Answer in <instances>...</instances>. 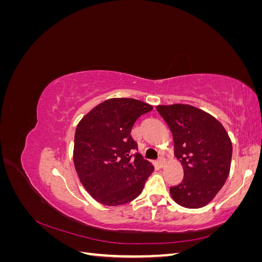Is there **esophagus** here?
<instances>
[{"mask_svg": "<svg viewBox=\"0 0 262 262\" xmlns=\"http://www.w3.org/2000/svg\"><path fill=\"white\" fill-rule=\"evenodd\" d=\"M157 163H158V166H160L161 168H163L164 166H165V164H166V161H165V158H163V157H161V158H158V161H157Z\"/></svg>", "mask_w": 262, "mask_h": 262, "instance_id": "1", "label": "esophagus"}]
</instances>
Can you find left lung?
Masks as SVG:
<instances>
[{
    "instance_id": "left-lung-1",
    "label": "left lung",
    "mask_w": 262,
    "mask_h": 262,
    "mask_svg": "<svg viewBox=\"0 0 262 262\" xmlns=\"http://www.w3.org/2000/svg\"><path fill=\"white\" fill-rule=\"evenodd\" d=\"M169 126L184 179L170 188L176 203L188 209L209 204L229 175L233 146L225 128L202 109L185 104L158 105Z\"/></svg>"
}]
</instances>
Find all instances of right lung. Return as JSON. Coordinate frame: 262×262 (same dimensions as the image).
I'll use <instances>...</instances> for the list:
<instances>
[{"mask_svg":"<svg viewBox=\"0 0 262 262\" xmlns=\"http://www.w3.org/2000/svg\"><path fill=\"white\" fill-rule=\"evenodd\" d=\"M153 109L133 98L100 102L78 122L73 162L82 185L97 202L117 207L136 199L153 172L152 163L139 153L131 138L137 119Z\"/></svg>","mask_w":262,"mask_h":262,"instance_id":"right-lung-1","label":"right lung"}]
</instances>
